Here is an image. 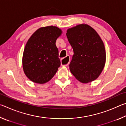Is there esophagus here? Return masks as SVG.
Wrapping results in <instances>:
<instances>
[{
	"mask_svg": "<svg viewBox=\"0 0 126 126\" xmlns=\"http://www.w3.org/2000/svg\"><path fill=\"white\" fill-rule=\"evenodd\" d=\"M70 61V57L68 56H67L65 58H64L61 59V64L63 66H67L69 64V62Z\"/></svg>",
	"mask_w": 126,
	"mask_h": 126,
	"instance_id": "1",
	"label": "esophagus"
}]
</instances>
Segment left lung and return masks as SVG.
Wrapping results in <instances>:
<instances>
[{"label": "left lung", "instance_id": "obj_1", "mask_svg": "<svg viewBox=\"0 0 126 126\" xmlns=\"http://www.w3.org/2000/svg\"><path fill=\"white\" fill-rule=\"evenodd\" d=\"M74 54L69 67L72 74L82 83L96 79L106 62V51L101 38L92 28L80 24L66 33Z\"/></svg>", "mask_w": 126, "mask_h": 126}]
</instances>
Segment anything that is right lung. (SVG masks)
<instances>
[{
	"label": "right lung",
	"instance_id": "add662e5",
	"mask_svg": "<svg viewBox=\"0 0 126 126\" xmlns=\"http://www.w3.org/2000/svg\"><path fill=\"white\" fill-rule=\"evenodd\" d=\"M62 31L56 27H43L35 31L25 47L23 67L25 75L37 83L43 84L52 79L61 65L55 45Z\"/></svg>",
	"mask_w": 126,
	"mask_h": 126
}]
</instances>
